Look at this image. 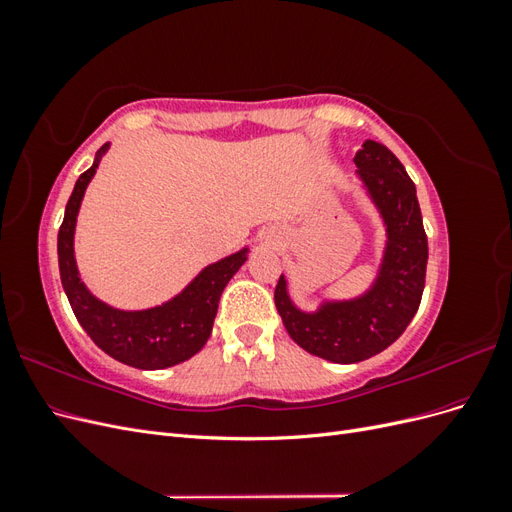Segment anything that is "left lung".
<instances>
[{
    "instance_id": "obj_1",
    "label": "left lung",
    "mask_w": 512,
    "mask_h": 512,
    "mask_svg": "<svg viewBox=\"0 0 512 512\" xmlns=\"http://www.w3.org/2000/svg\"><path fill=\"white\" fill-rule=\"evenodd\" d=\"M354 164L386 224L384 258L374 286L359 299L324 301L314 314L292 305L284 275L275 286V307L288 335L309 354L333 363H359L389 348L421 305L427 271L423 215L404 164L376 141L363 143Z\"/></svg>"
}]
</instances>
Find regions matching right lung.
<instances>
[{
	"label": "right lung",
	"mask_w": 512,
	"mask_h": 512,
	"mask_svg": "<svg viewBox=\"0 0 512 512\" xmlns=\"http://www.w3.org/2000/svg\"><path fill=\"white\" fill-rule=\"evenodd\" d=\"M108 143L96 153L94 166L76 179L72 196L66 205L64 222L57 235V256L61 284L68 294L72 312L81 322L85 333L94 339L115 361L138 369H164L192 359L207 344L213 329L218 303L230 277L235 275L247 258V247L220 262H213L200 271L194 282L175 299L143 312H123L98 301L79 277L74 260V226L87 183L96 175L102 153Z\"/></svg>",
	"instance_id": "add662e5"
}]
</instances>
